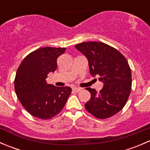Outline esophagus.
<instances>
[{"label":"esophagus","instance_id":"obj_1","mask_svg":"<svg viewBox=\"0 0 150 150\" xmlns=\"http://www.w3.org/2000/svg\"><path fill=\"white\" fill-rule=\"evenodd\" d=\"M81 90V88L75 87V88H72V91H73L74 92H76V93H78V92H79Z\"/></svg>","mask_w":150,"mask_h":150}]
</instances>
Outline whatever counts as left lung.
I'll return each mask as SVG.
<instances>
[{
	"mask_svg": "<svg viewBox=\"0 0 150 150\" xmlns=\"http://www.w3.org/2000/svg\"><path fill=\"white\" fill-rule=\"evenodd\" d=\"M88 62L93 77L99 76L102 90L86 88L90 100L85 104L88 112L104 119L120 112L126 104L131 90V71L126 59L117 50L100 42H84L75 46Z\"/></svg>",
	"mask_w": 150,
	"mask_h": 150,
	"instance_id": "left-lung-1",
	"label": "left lung"
}]
</instances>
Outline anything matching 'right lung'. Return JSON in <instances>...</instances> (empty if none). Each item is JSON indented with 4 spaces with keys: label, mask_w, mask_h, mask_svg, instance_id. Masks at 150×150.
I'll list each match as a JSON object with an SVG mask.
<instances>
[{
    "label": "right lung",
    "mask_w": 150,
    "mask_h": 150,
    "mask_svg": "<svg viewBox=\"0 0 150 150\" xmlns=\"http://www.w3.org/2000/svg\"><path fill=\"white\" fill-rule=\"evenodd\" d=\"M65 48L45 47L30 53L18 67L14 81L16 96L24 108L34 117L50 119L65 105L72 88L47 83L48 74L57 67V58Z\"/></svg>",
    "instance_id": "1"
}]
</instances>
